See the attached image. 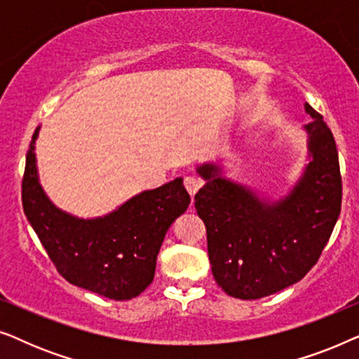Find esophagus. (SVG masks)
Returning <instances> with one entry per match:
<instances>
[{"mask_svg":"<svg viewBox=\"0 0 359 359\" xmlns=\"http://www.w3.org/2000/svg\"><path fill=\"white\" fill-rule=\"evenodd\" d=\"M184 186H186V189H188V193L191 196H194L199 191L201 186H203V181H201L199 178H196V176H186Z\"/></svg>","mask_w":359,"mask_h":359,"instance_id":"obj_1","label":"esophagus"}]
</instances>
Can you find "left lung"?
<instances>
[{"instance_id":"1","label":"left lung","mask_w":359,"mask_h":359,"mask_svg":"<svg viewBox=\"0 0 359 359\" xmlns=\"http://www.w3.org/2000/svg\"><path fill=\"white\" fill-rule=\"evenodd\" d=\"M302 127L307 163L276 199L225 176L222 161H205L196 173L205 184L194 196L208 229L215 281L229 296L252 301L301 281L317 263L341 209V176L332 130L311 106Z\"/></svg>"}]
</instances>
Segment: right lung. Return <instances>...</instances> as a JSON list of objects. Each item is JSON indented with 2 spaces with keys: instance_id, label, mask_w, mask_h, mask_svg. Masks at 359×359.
I'll use <instances>...</instances> for the list:
<instances>
[{
  "instance_id": "right-lung-1",
  "label": "right lung",
  "mask_w": 359,
  "mask_h": 359,
  "mask_svg": "<svg viewBox=\"0 0 359 359\" xmlns=\"http://www.w3.org/2000/svg\"><path fill=\"white\" fill-rule=\"evenodd\" d=\"M37 127L26 156L22 208L48 257L68 283L114 301H129L154 281L156 257L171 224L191 203L183 178L145 189L97 217H78L52 203L37 168Z\"/></svg>"
}]
</instances>
